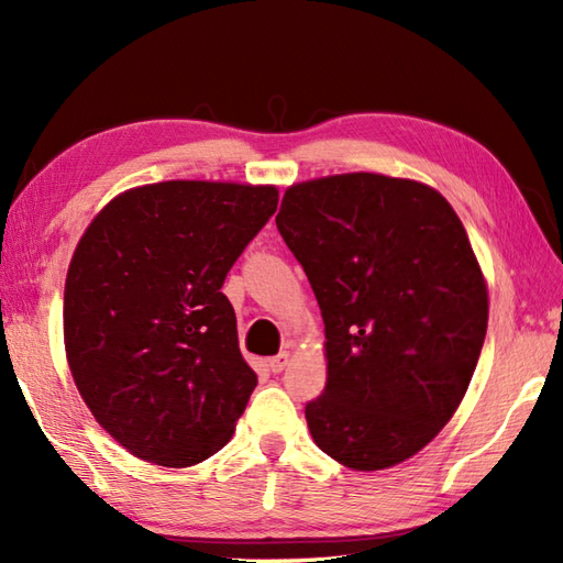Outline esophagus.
<instances>
[{
	"label": "esophagus",
	"mask_w": 563,
	"mask_h": 563,
	"mask_svg": "<svg viewBox=\"0 0 563 563\" xmlns=\"http://www.w3.org/2000/svg\"><path fill=\"white\" fill-rule=\"evenodd\" d=\"M288 363H290V353L283 351V353H278L275 357H271L268 367H271V373H283L285 365H288Z\"/></svg>",
	"instance_id": "esophagus-1"
}]
</instances>
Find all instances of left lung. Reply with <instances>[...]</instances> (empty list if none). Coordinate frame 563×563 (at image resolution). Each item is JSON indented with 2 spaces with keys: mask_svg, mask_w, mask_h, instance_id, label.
I'll return each mask as SVG.
<instances>
[{
  "mask_svg": "<svg viewBox=\"0 0 563 563\" xmlns=\"http://www.w3.org/2000/svg\"><path fill=\"white\" fill-rule=\"evenodd\" d=\"M275 224L324 319L317 448L355 472L413 457L462 404L488 324L457 212L421 181L353 172L292 184Z\"/></svg>",
  "mask_w": 563,
  "mask_h": 563,
  "instance_id": "8db88e82",
  "label": "left lung"
}]
</instances>
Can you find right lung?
<instances>
[{"instance_id":"add662e5","label":"right lung","mask_w":563,"mask_h":563,"mask_svg":"<svg viewBox=\"0 0 563 563\" xmlns=\"http://www.w3.org/2000/svg\"><path fill=\"white\" fill-rule=\"evenodd\" d=\"M275 208V186L176 178L123 190L84 230L65 280L67 365L135 457L184 470L230 442L258 379L220 288Z\"/></svg>"}]
</instances>
